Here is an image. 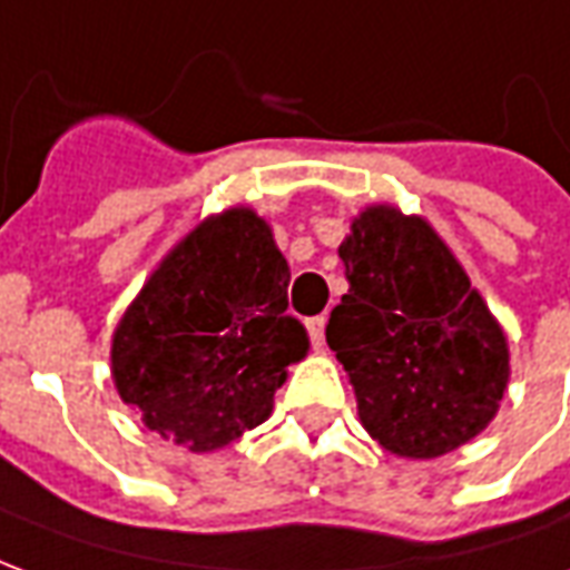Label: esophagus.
<instances>
[{
  "label": "esophagus",
  "instance_id": "34e87169",
  "mask_svg": "<svg viewBox=\"0 0 570 570\" xmlns=\"http://www.w3.org/2000/svg\"><path fill=\"white\" fill-rule=\"evenodd\" d=\"M305 326H308L311 345L321 351V347H323V326H326V321H323V317H311V321H305Z\"/></svg>",
  "mask_w": 570,
  "mask_h": 570
}]
</instances>
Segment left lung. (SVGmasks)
I'll return each instance as SVG.
<instances>
[{"label":"left lung","instance_id":"obj_1","mask_svg":"<svg viewBox=\"0 0 570 570\" xmlns=\"http://www.w3.org/2000/svg\"><path fill=\"white\" fill-rule=\"evenodd\" d=\"M338 256L347 293L326 323L363 428L400 458H440L498 415L510 351L470 277L421 216L375 204Z\"/></svg>","mask_w":570,"mask_h":570}]
</instances>
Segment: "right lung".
I'll list each match as a JSON object with an SVG mask.
<instances>
[{
	"label": "right lung",
	"instance_id": "obj_1",
	"mask_svg": "<svg viewBox=\"0 0 570 570\" xmlns=\"http://www.w3.org/2000/svg\"><path fill=\"white\" fill-rule=\"evenodd\" d=\"M289 265L249 207L207 216L176 244L112 335V382L142 424L213 452L272 415L286 366L308 354L286 314Z\"/></svg>",
	"mask_w": 570,
	"mask_h": 570
}]
</instances>
